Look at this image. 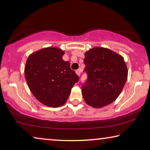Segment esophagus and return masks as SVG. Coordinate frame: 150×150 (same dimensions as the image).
Wrapping results in <instances>:
<instances>
[{"label":"esophagus","instance_id":"34e87169","mask_svg":"<svg viewBox=\"0 0 150 150\" xmlns=\"http://www.w3.org/2000/svg\"><path fill=\"white\" fill-rule=\"evenodd\" d=\"M81 69H78V70H77V71H75L76 73H77V75L78 76H80V74H81Z\"/></svg>","mask_w":150,"mask_h":150}]
</instances>
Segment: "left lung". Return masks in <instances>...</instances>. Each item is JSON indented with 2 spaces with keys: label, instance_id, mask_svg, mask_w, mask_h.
I'll return each instance as SVG.
<instances>
[{
  "label": "left lung",
  "instance_id": "8db88e82",
  "mask_svg": "<svg viewBox=\"0 0 150 150\" xmlns=\"http://www.w3.org/2000/svg\"><path fill=\"white\" fill-rule=\"evenodd\" d=\"M84 71L87 80L82 86L85 101L101 108L115 100L127 78V67L120 54L103 47H94L85 52Z\"/></svg>",
  "mask_w": 150,
  "mask_h": 150
}]
</instances>
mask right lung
Returning <instances> with one entry per match:
<instances>
[{
  "label": "right lung",
  "mask_w": 150,
  "mask_h": 150,
  "mask_svg": "<svg viewBox=\"0 0 150 150\" xmlns=\"http://www.w3.org/2000/svg\"><path fill=\"white\" fill-rule=\"evenodd\" d=\"M65 54L57 47H47L30 54L26 62L25 76L33 96L46 106L64 105L79 77L71 70Z\"/></svg>",
  "instance_id": "obj_1"
}]
</instances>
